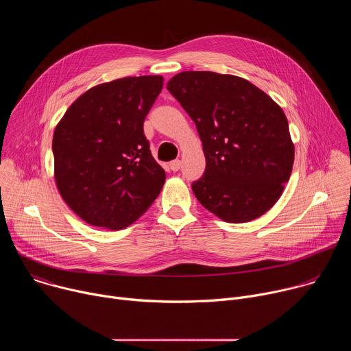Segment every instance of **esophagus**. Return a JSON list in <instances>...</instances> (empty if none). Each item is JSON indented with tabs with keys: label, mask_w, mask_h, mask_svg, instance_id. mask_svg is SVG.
I'll return each mask as SVG.
<instances>
[{
	"label": "esophagus",
	"mask_w": 351,
	"mask_h": 351,
	"mask_svg": "<svg viewBox=\"0 0 351 351\" xmlns=\"http://www.w3.org/2000/svg\"><path fill=\"white\" fill-rule=\"evenodd\" d=\"M169 167H171V169H172L173 172H176V171H179V169H180L182 162H180V160H175V161H172V162L169 164Z\"/></svg>",
	"instance_id": "obj_1"
}]
</instances>
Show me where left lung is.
Here are the masks:
<instances>
[{
  "label": "left lung",
  "instance_id": "1",
  "mask_svg": "<svg viewBox=\"0 0 351 351\" xmlns=\"http://www.w3.org/2000/svg\"><path fill=\"white\" fill-rule=\"evenodd\" d=\"M167 88L194 121L203 143L206 172L191 186L199 204L229 223L250 222L269 211L294 162L283 110L234 75L186 71Z\"/></svg>",
  "mask_w": 351,
  "mask_h": 351
}]
</instances>
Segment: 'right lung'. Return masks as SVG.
Listing matches in <instances>:
<instances>
[{"label":"right lung","instance_id":"obj_1","mask_svg":"<svg viewBox=\"0 0 351 351\" xmlns=\"http://www.w3.org/2000/svg\"><path fill=\"white\" fill-rule=\"evenodd\" d=\"M164 77H122L77 97L54 130V178L69 208L110 230L137 221L158 197L165 171L143 123Z\"/></svg>","mask_w":351,"mask_h":351}]
</instances>
